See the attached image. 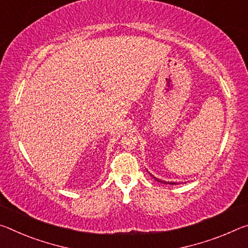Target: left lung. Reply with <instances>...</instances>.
<instances>
[{
  "label": "left lung",
  "instance_id": "8db88e82",
  "mask_svg": "<svg viewBox=\"0 0 248 248\" xmlns=\"http://www.w3.org/2000/svg\"><path fill=\"white\" fill-rule=\"evenodd\" d=\"M149 174H151V176H152V177L154 178V179H155L156 181H159V182H161V184H167V185H168V184H169V185H176V182H172V181H171V182H170V181H164V180H160V179H158V178H156V177H154L152 173H149Z\"/></svg>",
  "mask_w": 248,
  "mask_h": 248
}]
</instances>
